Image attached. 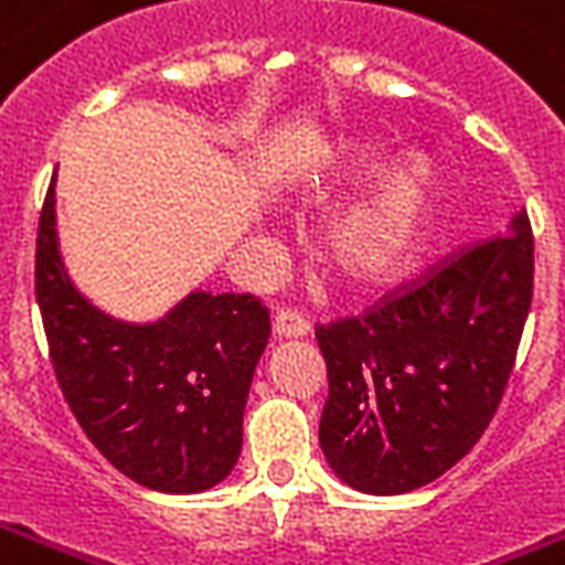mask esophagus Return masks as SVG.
Wrapping results in <instances>:
<instances>
[{"label": "esophagus", "instance_id": "esophagus-1", "mask_svg": "<svg viewBox=\"0 0 565 565\" xmlns=\"http://www.w3.org/2000/svg\"><path fill=\"white\" fill-rule=\"evenodd\" d=\"M275 333H278L281 339L306 337V333H309V321H306V315H302V311L284 306V309L275 311Z\"/></svg>", "mask_w": 565, "mask_h": 565}]
</instances>
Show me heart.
<instances>
[{
  "mask_svg": "<svg viewBox=\"0 0 565 565\" xmlns=\"http://www.w3.org/2000/svg\"><path fill=\"white\" fill-rule=\"evenodd\" d=\"M376 168L379 149L373 143H345L339 149V180L358 183ZM431 195L428 168L422 161H404L327 223V263L351 281H385L406 269L425 238Z\"/></svg>",
  "mask_w": 565,
  "mask_h": 565,
  "instance_id": "heart-1",
  "label": "heart"
}]
</instances>
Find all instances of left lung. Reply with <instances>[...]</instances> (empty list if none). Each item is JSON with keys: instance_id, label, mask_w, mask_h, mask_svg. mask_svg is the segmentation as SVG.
Instances as JSON below:
<instances>
[{"instance_id": "obj_1", "label": "left lung", "mask_w": 565, "mask_h": 565, "mask_svg": "<svg viewBox=\"0 0 565 565\" xmlns=\"http://www.w3.org/2000/svg\"><path fill=\"white\" fill-rule=\"evenodd\" d=\"M526 211L364 315L318 323L321 449L349 487L401 495L449 471L495 416L532 306Z\"/></svg>"}]
</instances>
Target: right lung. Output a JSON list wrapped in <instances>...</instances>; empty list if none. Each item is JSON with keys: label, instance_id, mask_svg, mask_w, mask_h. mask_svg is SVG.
I'll return each instance as SVG.
<instances>
[{"label": "right lung", "instance_id": "1", "mask_svg": "<svg viewBox=\"0 0 565 565\" xmlns=\"http://www.w3.org/2000/svg\"><path fill=\"white\" fill-rule=\"evenodd\" d=\"M35 299L57 385L109 465L159 492H201L235 468L250 379L271 333L263 299L199 290L156 323L97 311L57 254L54 183L39 214Z\"/></svg>", "mask_w": 565, "mask_h": 565}]
</instances>
